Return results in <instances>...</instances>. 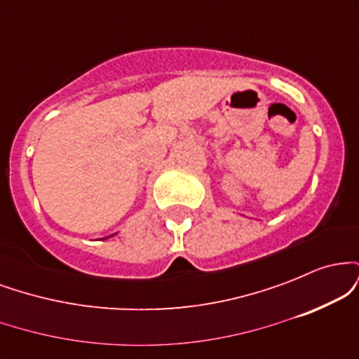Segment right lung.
I'll list each match as a JSON object with an SVG mask.
<instances>
[{
  "label": "right lung",
  "mask_w": 359,
  "mask_h": 359,
  "mask_svg": "<svg viewBox=\"0 0 359 359\" xmlns=\"http://www.w3.org/2000/svg\"><path fill=\"white\" fill-rule=\"evenodd\" d=\"M111 236H114V234H111ZM111 236H108V238H111Z\"/></svg>",
  "instance_id": "obj_1"
}]
</instances>
